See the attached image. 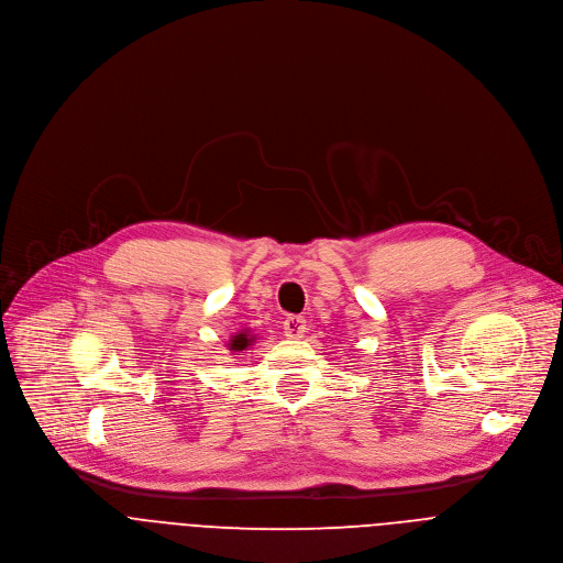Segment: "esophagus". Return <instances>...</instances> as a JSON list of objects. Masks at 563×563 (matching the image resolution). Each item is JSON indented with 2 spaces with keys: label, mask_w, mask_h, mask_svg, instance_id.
I'll use <instances>...</instances> for the list:
<instances>
[{
  "label": "esophagus",
  "mask_w": 563,
  "mask_h": 563,
  "mask_svg": "<svg viewBox=\"0 0 563 563\" xmlns=\"http://www.w3.org/2000/svg\"><path fill=\"white\" fill-rule=\"evenodd\" d=\"M283 330H285V334L289 336V340H298V336L306 334L308 321H306V317H301V314H289V317H285V321H283Z\"/></svg>",
  "instance_id": "obj_1"
}]
</instances>
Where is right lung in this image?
<instances>
[{
    "instance_id": "1",
    "label": "right lung",
    "mask_w": 563,
    "mask_h": 563,
    "mask_svg": "<svg viewBox=\"0 0 563 563\" xmlns=\"http://www.w3.org/2000/svg\"><path fill=\"white\" fill-rule=\"evenodd\" d=\"M231 342H233V344H231V349H233V351H244V349L251 344L249 336H246V334H242V332H240V334H235Z\"/></svg>"
}]
</instances>
